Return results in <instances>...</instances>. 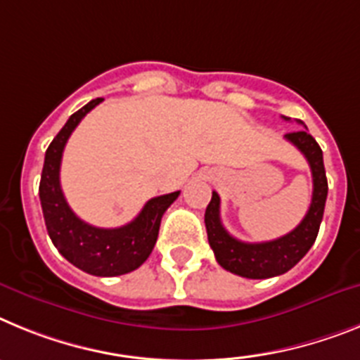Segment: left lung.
Here are the masks:
<instances>
[{"instance_id": "1", "label": "left lung", "mask_w": 360, "mask_h": 360, "mask_svg": "<svg viewBox=\"0 0 360 360\" xmlns=\"http://www.w3.org/2000/svg\"><path fill=\"white\" fill-rule=\"evenodd\" d=\"M284 120L288 121L290 117H284ZM299 123L302 124V121ZM284 137L301 150V154L310 165L311 177H314L310 208L306 212L304 219L293 228L292 232L279 239L266 240V243H243L224 230L221 217H219L221 199H219L217 192H212V201L206 206V233H208V243L214 250L215 259L224 270L246 277V279H268V277L283 275L292 270L314 246L319 226L323 221L328 195L323 150L308 134V130L290 132Z\"/></svg>"}]
</instances>
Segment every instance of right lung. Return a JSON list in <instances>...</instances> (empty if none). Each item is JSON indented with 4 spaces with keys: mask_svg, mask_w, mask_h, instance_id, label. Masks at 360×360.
<instances>
[{
    "mask_svg": "<svg viewBox=\"0 0 360 360\" xmlns=\"http://www.w3.org/2000/svg\"><path fill=\"white\" fill-rule=\"evenodd\" d=\"M101 101V98L92 99L72 114L50 143L41 172L39 199L46 232L59 254L86 274L115 277L134 271L148 259L158 240L162 214L176 201L179 192L150 199L134 221L120 228L92 226L72 212L59 183L61 158L74 128Z\"/></svg>",
    "mask_w": 360,
    "mask_h": 360,
    "instance_id": "right-lung-1",
    "label": "right lung"
}]
</instances>
